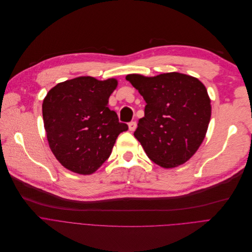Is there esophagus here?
I'll use <instances>...</instances> for the list:
<instances>
[{
  "mask_svg": "<svg viewBox=\"0 0 252 252\" xmlns=\"http://www.w3.org/2000/svg\"><path fill=\"white\" fill-rule=\"evenodd\" d=\"M128 127H129V130H130V131H134V130L136 129V127H137V124H136L135 121H132V122H130V123L128 124Z\"/></svg>",
  "mask_w": 252,
  "mask_h": 252,
  "instance_id": "1",
  "label": "esophagus"
}]
</instances>
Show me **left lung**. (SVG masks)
Instances as JSON below:
<instances>
[{
	"label": "left lung",
	"mask_w": 252,
	"mask_h": 252,
	"mask_svg": "<svg viewBox=\"0 0 252 252\" xmlns=\"http://www.w3.org/2000/svg\"><path fill=\"white\" fill-rule=\"evenodd\" d=\"M146 102L135 138L155 164L171 169L183 165L199 149L212 115L211 98L197 78L170 72L147 77L126 76Z\"/></svg>",
	"instance_id": "obj_1"
}]
</instances>
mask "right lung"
<instances>
[{
	"label": "right lung",
	"instance_id": "right-lung-1",
	"mask_svg": "<svg viewBox=\"0 0 252 252\" xmlns=\"http://www.w3.org/2000/svg\"><path fill=\"white\" fill-rule=\"evenodd\" d=\"M118 80L80 76L58 83L42 102L49 146L60 164L80 175L94 173L128 130L108 107Z\"/></svg>",
	"mask_w": 252,
	"mask_h": 252
}]
</instances>
